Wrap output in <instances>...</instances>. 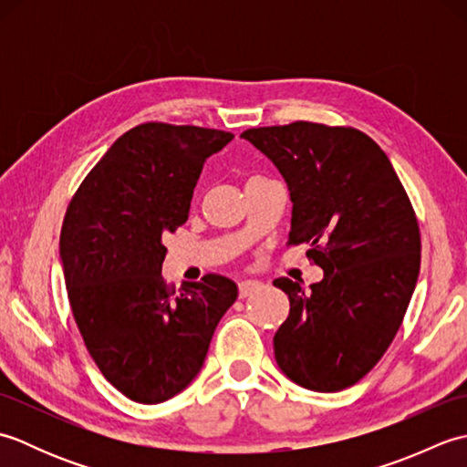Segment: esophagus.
<instances>
[{"mask_svg": "<svg viewBox=\"0 0 467 467\" xmlns=\"http://www.w3.org/2000/svg\"><path fill=\"white\" fill-rule=\"evenodd\" d=\"M259 289H261V283L243 281V283H239V296H241V299H246V296L253 295L254 291H259Z\"/></svg>", "mask_w": 467, "mask_h": 467, "instance_id": "1", "label": "esophagus"}]
</instances>
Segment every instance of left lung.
Masks as SVG:
<instances>
[{
  "instance_id": "left-lung-1",
  "label": "left lung",
  "mask_w": 467,
  "mask_h": 467,
  "mask_svg": "<svg viewBox=\"0 0 467 467\" xmlns=\"http://www.w3.org/2000/svg\"><path fill=\"white\" fill-rule=\"evenodd\" d=\"M293 202L289 244L306 243L323 281L273 285L291 311L275 333V359L296 385L341 391L381 359L420 275V226L389 158L355 128L313 122L251 128Z\"/></svg>"
}]
</instances>
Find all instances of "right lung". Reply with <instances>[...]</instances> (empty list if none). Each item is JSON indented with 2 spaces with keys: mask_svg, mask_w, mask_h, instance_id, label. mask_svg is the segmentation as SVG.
Returning a JSON list of instances; mask_svg holds the SVG:
<instances>
[{
  "mask_svg": "<svg viewBox=\"0 0 467 467\" xmlns=\"http://www.w3.org/2000/svg\"><path fill=\"white\" fill-rule=\"evenodd\" d=\"M231 132L148 122L108 148L67 206L59 259L98 369L128 400L162 403L201 373L239 286L221 275L171 291L162 236L186 223L208 156Z\"/></svg>",
  "mask_w": 467,
  "mask_h": 467,
  "instance_id": "right-lung-1",
  "label": "right lung"
}]
</instances>
